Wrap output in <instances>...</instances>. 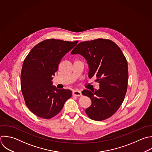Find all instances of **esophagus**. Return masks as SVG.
I'll list each match as a JSON object with an SVG mask.
<instances>
[{
	"instance_id": "34e87169",
	"label": "esophagus",
	"mask_w": 152,
	"mask_h": 152,
	"mask_svg": "<svg viewBox=\"0 0 152 152\" xmlns=\"http://www.w3.org/2000/svg\"><path fill=\"white\" fill-rule=\"evenodd\" d=\"M72 94L74 96H81V93L80 90H74L72 92Z\"/></svg>"
}]
</instances>
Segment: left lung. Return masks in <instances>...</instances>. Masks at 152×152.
<instances>
[{"mask_svg":"<svg viewBox=\"0 0 152 152\" xmlns=\"http://www.w3.org/2000/svg\"><path fill=\"white\" fill-rule=\"evenodd\" d=\"M71 53L86 59L89 78L95 76L99 83V90L82 91L91 100L86 113L97 121L110 117L123 102L128 85V64L121 49L110 40L97 39L80 43Z\"/></svg>","mask_w":152,"mask_h":152,"instance_id":"obj_1","label":"left lung"}]
</instances>
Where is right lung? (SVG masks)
Segmentation results:
<instances>
[{"label": "right lung", "mask_w": 152, "mask_h": 152, "mask_svg": "<svg viewBox=\"0 0 152 152\" xmlns=\"http://www.w3.org/2000/svg\"><path fill=\"white\" fill-rule=\"evenodd\" d=\"M78 42L45 40L26 58L21 74V91L27 106L37 116L53 118L72 96L71 90L58 89L52 80L62 58Z\"/></svg>", "instance_id": "add662e5"}]
</instances>
